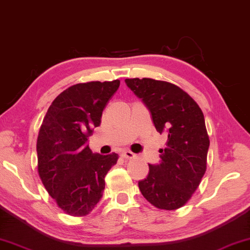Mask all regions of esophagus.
Masks as SVG:
<instances>
[{
	"label": "esophagus",
	"mask_w": 250,
	"mask_h": 250,
	"mask_svg": "<svg viewBox=\"0 0 250 250\" xmlns=\"http://www.w3.org/2000/svg\"><path fill=\"white\" fill-rule=\"evenodd\" d=\"M121 154H122V157L124 158V159H132V158L135 157V154H134L133 152H131V151H126V150L122 151Z\"/></svg>",
	"instance_id": "1"
}]
</instances>
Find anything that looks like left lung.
<instances>
[{"instance_id":"1","label":"left lung","mask_w":250,"mask_h":250,"mask_svg":"<svg viewBox=\"0 0 250 250\" xmlns=\"http://www.w3.org/2000/svg\"><path fill=\"white\" fill-rule=\"evenodd\" d=\"M126 84L149 108L157 131L167 135L161 162L149 165L140 180L144 198L155 208L172 211L185 205L206 171L209 146L204 115L196 101L167 81L149 78L126 79Z\"/></svg>"}]
</instances>
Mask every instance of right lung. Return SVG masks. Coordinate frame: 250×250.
I'll use <instances>...</instances> for the list:
<instances>
[{"label": "right lung", "instance_id": "obj_1", "mask_svg": "<svg viewBox=\"0 0 250 250\" xmlns=\"http://www.w3.org/2000/svg\"><path fill=\"white\" fill-rule=\"evenodd\" d=\"M119 80L78 83L50 104L37 139L38 173L57 206L68 215H88L103 197L104 177L117 153L93 154L86 146Z\"/></svg>", "mask_w": 250, "mask_h": 250}]
</instances>
